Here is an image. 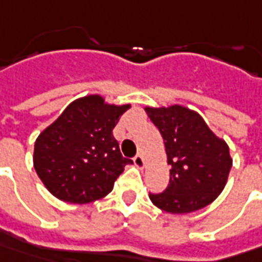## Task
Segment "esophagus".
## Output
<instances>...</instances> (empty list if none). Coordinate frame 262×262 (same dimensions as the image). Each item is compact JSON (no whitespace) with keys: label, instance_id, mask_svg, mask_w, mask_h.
I'll return each mask as SVG.
<instances>
[{"label":"esophagus","instance_id":"1","mask_svg":"<svg viewBox=\"0 0 262 262\" xmlns=\"http://www.w3.org/2000/svg\"><path fill=\"white\" fill-rule=\"evenodd\" d=\"M133 163H135V165L138 167V168H143V164H145V161H143V157L141 155V154H138L135 158H133Z\"/></svg>","mask_w":262,"mask_h":262}]
</instances>
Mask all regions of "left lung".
Instances as JSON below:
<instances>
[{"mask_svg": "<svg viewBox=\"0 0 262 262\" xmlns=\"http://www.w3.org/2000/svg\"><path fill=\"white\" fill-rule=\"evenodd\" d=\"M164 139L170 183L149 193L155 207L170 214H188L210 205L223 192L232 168L229 145L208 127L196 111L183 105L145 107Z\"/></svg>", "mask_w": 262, "mask_h": 262, "instance_id": "8db88e82", "label": "left lung"}]
</instances>
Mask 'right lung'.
<instances>
[{
  "label": "right lung",
  "mask_w": 262,
  "mask_h": 262,
  "mask_svg": "<svg viewBox=\"0 0 262 262\" xmlns=\"http://www.w3.org/2000/svg\"><path fill=\"white\" fill-rule=\"evenodd\" d=\"M130 104H108L101 95L73 101L42 130L33 167L55 198L88 204L104 198L130 160L120 152L113 129Z\"/></svg>",
  "instance_id": "add662e5"
}]
</instances>
